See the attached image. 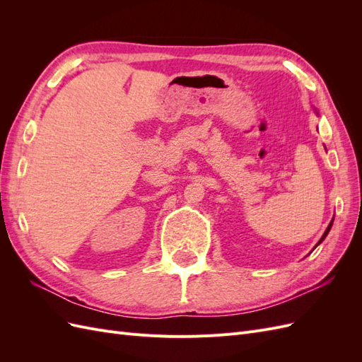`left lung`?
Returning a JSON list of instances; mask_svg holds the SVG:
<instances>
[{
	"mask_svg": "<svg viewBox=\"0 0 362 362\" xmlns=\"http://www.w3.org/2000/svg\"><path fill=\"white\" fill-rule=\"evenodd\" d=\"M332 222H334V218H332ZM332 222L329 223V226H327V228H326V231H325V234L322 235V238H320V242H319V243H317V246H319V245H320V243L323 242V240H325V237L327 235V233H329V231H331V226H332Z\"/></svg>",
	"mask_w": 362,
	"mask_h": 362,
	"instance_id": "8db88e82",
	"label": "left lung"
}]
</instances>
